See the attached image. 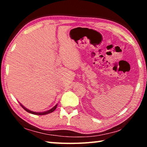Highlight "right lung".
<instances>
[{
    "label": "right lung",
    "mask_w": 147,
    "mask_h": 147,
    "mask_svg": "<svg viewBox=\"0 0 147 147\" xmlns=\"http://www.w3.org/2000/svg\"><path fill=\"white\" fill-rule=\"evenodd\" d=\"M20 103V102H19ZM20 104H21V106L23 107V109H24V110L26 111L27 112H28L30 113H32V114H34V115H47V114H49V113H51L52 112H53V111L55 110L56 108H57V106H58V104H56L55 106H54L53 108H51V109H49V110H47V111H43V112H36V111H32L31 110H30V109H27L26 108H25L23 105H22V104L20 103Z\"/></svg>",
    "instance_id": "add662e5"
}]
</instances>
